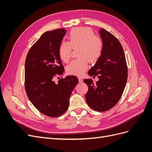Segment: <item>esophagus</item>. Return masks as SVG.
I'll return each mask as SVG.
<instances>
[{"mask_svg":"<svg viewBox=\"0 0 152 152\" xmlns=\"http://www.w3.org/2000/svg\"><path fill=\"white\" fill-rule=\"evenodd\" d=\"M78 79H79V82H80V83H82V82H83V79H82V78L79 77V78H78Z\"/></svg>","mask_w":152,"mask_h":152,"instance_id":"34e87169","label":"esophagus"}]
</instances>
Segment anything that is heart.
<instances>
[{"instance_id":"1","label":"heart","mask_w":152,"mask_h":152,"mask_svg":"<svg viewBox=\"0 0 152 152\" xmlns=\"http://www.w3.org/2000/svg\"><path fill=\"white\" fill-rule=\"evenodd\" d=\"M70 41H63L59 45L58 53L61 60L67 63L71 58L72 49L77 48L79 58L73 60L66 66L68 73L80 76L88 68L89 61L94 63L102 56L103 42L100 38L95 36L93 31L88 28L72 29L68 35Z\"/></svg>"}]
</instances>
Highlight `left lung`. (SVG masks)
Instances as JSON below:
<instances>
[{"label": "left lung", "mask_w": 152, "mask_h": 152, "mask_svg": "<svg viewBox=\"0 0 152 152\" xmlns=\"http://www.w3.org/2000/svg\"><path fill=\"white\" fill-rule=\"evenodd\" d=\"M99 33L103 42L102 54L88 72L89 76H98L99 80L96 84L91 79L84 82L88 86L87 104L96 111L105 112L121 99L127 82V67L118 40L102 28Z\"/></svg>", "instance_id": "1"}]
</instances>
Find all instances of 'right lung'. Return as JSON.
I'll return each instance as SVG.
<instances>
[{"label": "right lung", "instance_id": "right-lung-1", "mask_svg": "<svg viewBox=\"0 0 152 152\" xmlns=\"http://www.w3.org/2000/svg\"><path fill=\"white\" fill-rule=\"evenodd\" d=\"M65 28L43 34L33 45L26 56L25 70V90L31 103L40 112L50 117L65 113L69 99L75 86L77 77L66 76L56 84L55 75L65 71L58 50L64 36Z\"/></svg>", "mask_w": 152, "mask_h": 152}]
</instances>
